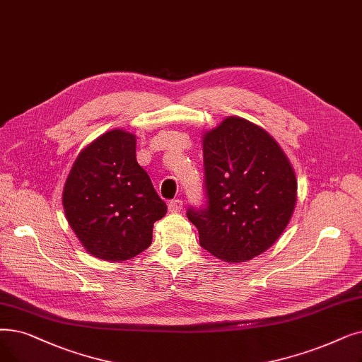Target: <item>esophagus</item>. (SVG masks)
<instances>
[{
    "label": "esophagus",
    "mask_w": 362,
    "mask_h": 362,
    "mask_svg": "<svg viewBox=\"0 0 362 362\" xmlns=\"http://www.w3.org/2000/svg\"><path fill=\"white\" fill-rule=\"evenodd\" d=\"M183 209V201L182 199H173L168 204V210L171 213H179Z\"/></svg>",
    "instance_id": "obj_1"
}]
</instances>
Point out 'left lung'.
<instances>
[{
  "instance_id": "obj_1",
  "label": "left lung",
  "mask_w": 362,
  "mask_h": 362,
  "mask_svg": "<svg viewBox=\"0 0 362 362\" xmlns=\"http://www.w3.org/2000/svg\"><path fill=\"white\" fill-rule=\"evenodd\" d=\"M209 204L187 210L199 244L228 263L248 262L272 247L297 201L294 168L260 125L228 117L202 134Z\"/></svg>"
}]
</instances>
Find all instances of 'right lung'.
I'll return each instance as SVG.
<instances>
[{"label":"right lung","instance_id":"add662e5","mask_svg":"<svg viewBox=\"0 0 362 362\" xmlns=\"http://www.w3.org/2000/svg\"><path fill=\"white\" fill-rule=\"evenodd\" d=\"M65 216L88 255L124 262L152 243L156 220L167 213L148 173L136 160V134L114 129L80 153L62 194Z\"/></svg>","mask_w":362,"mask_h":362}]
</instances>
